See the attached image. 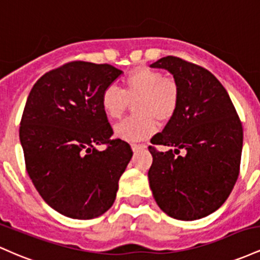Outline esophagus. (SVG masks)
<instances>
[{"label": "esophagus", "mask_w": 260, "mask_h": 260, "mask_svg": "<svg viewBox=\"0 0 260 260\" xmlns=\"http://www.w3.org/2000/svg\"><path fill=\"white\" fill-rule=\"evenodd\" d=\"M145 147H146L145 144H131V148H133L134 151L140 150V148H145Z\"/></svg>", "instance_id": "34e87169"}]
</instances>
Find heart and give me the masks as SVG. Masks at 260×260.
<instances>
[{"mask_svg": "<svg viewBox=\"0 0 260 260\" xmlns=\"http://www.w3.org/2000/svg\"><path fill=\"white\" fill-rule=\"evenodd\" d=\"M179 82L172 76H163L151 67H136L122 78V88L110 84L101 94V106L110 120L120 119L135 103L138 114L115 126V134L127 141L151 138L158 130V120L167 122L179 108Z\"/></svg>", "mask_w": 260, "mask_h": 260, "instance_id": "heart-1", "label": "heart"}]
</instances>
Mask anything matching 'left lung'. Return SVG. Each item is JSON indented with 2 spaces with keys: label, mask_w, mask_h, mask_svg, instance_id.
<instances>
[{
  "label": "left lung",
  "mask_w": 260,
  "mask_h": 260,
  "mask_svg": "<svg viewBox=\"0 0 260 260\" xmlns=\"http://www.w3.org/2000/svg\"><path fill=\"white\" fill-rule=\"evenodd\" d=\"M151 67L166 69L179 82V108L148 146V180L157 205L182 221L205 217L231 194L240 174L243 127L231 98L209 70L177 56ZM157 144L174 150L162 153ZM180 149L186 151L180 156Z\"/></svg>",
  "instance_id": "8db88e82"
}]
</instances>
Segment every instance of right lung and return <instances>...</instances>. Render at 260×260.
Returning <instances> with one entry per match:
<instances>
[{
	"label": "right lung",
	"instance_id": "right-lung-1",
	"mask_svg": "<svg viewBox=\"0 0 260 260\" xmlns=\"http://www.w3.org/2000/svg\"><path fill=\"white\" fill-rule=\"evenodd\" d=\"M121 72L70 61L43 75L29 93L19 126L25 169L44 201L63 216L91 220L114 203L133 150L112 139L101 94Z\"/></svg>",
	"mask_w": 260,
	"mask_h": 260
}]
</instances>
